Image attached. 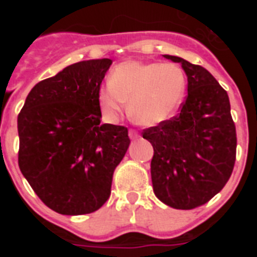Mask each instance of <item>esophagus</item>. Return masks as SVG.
<instances>
[{
  "instance_id": "1",
  "label": "esophagus",
  "mask_w": 257,
  "mask_h": 257,
  "mask_svg": "<svg viewBox=\"0 0 257 257\" xmlns=\"http://www.w3.org/2000/svg\"><path fill=\"white\" fill-rule=\"evenodd\" d=\"M128 136H130L131 140H136V139H139V138H140V134L138 133V131H135V130H130V131H128Z\"/></svg>"
}]
</instances>
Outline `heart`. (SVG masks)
I'll use <instances>...</instances> for the list:
<instances>
[{
  "label": "heart",
  "instance_id": "heart-1",
  "mask_svg": "<svg viewBox=\"0 0 257 257\" xmlns=\"http://www.w3.org/2000/svg\"><path fill=\"white\" fill-rule=\"evenodd\" d=\"M187 90V76L174 63L126 60L113 68L97 88V103L106 121H118L127 109L144 126H157L176 113Z\"/></svg>",
  "mask_w": 257,
  "mask_h": 257
}]
</instances>
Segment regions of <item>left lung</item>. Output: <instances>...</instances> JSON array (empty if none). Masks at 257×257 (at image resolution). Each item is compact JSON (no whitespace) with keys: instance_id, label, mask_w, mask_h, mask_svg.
<instances>
[{"instance_id":"8db88e82","label":"left lung","mask_w":257,"mask_h":257,"mask_svg":"<svg viewBox=\"0 0 257 257\" xmlns=\"http://www.w3.org/2000/svg\"><path fill=\"white\" fill-rule=\"evenodd\" d=\"M181 64L188 96L176 117L147 128L153 145V190L165 205L192 210L205 205L224 188L235 162L237 136L226 91L201 65L163 55Z\"/></svg>"}]
</instances>
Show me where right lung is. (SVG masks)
Wrapping results in <instances>:
<instances>
[{
    "label": "right lung",
    "mask_w": 257,
    "mask_h": 257,
    "mask_svg": "<svg viewBox=\"0 0 257 257\" xmlns=\"http://www.w3.org/2000/svg\"><path fill=\"white\" fill-rule=\"evenodd\" d=\"M110 59L68 65L35 85L18 115L19 167L47 207L61 215L99 210L130 145L127 128L100 123L97 88Z\"/></svg>",
    "instance_id": "add662e5"
}]
</instances>
